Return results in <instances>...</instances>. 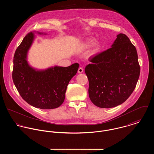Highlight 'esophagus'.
<instances>
[{
  "mask_svg": "<svg viewBox=\"0 0 154 154\" xmlns=\"http://www.w3.org/2000/svg\"><path fill=\"white\" fill-rule=\"evenodd\" d=\"M83 71H84V69H83V68H82V67H79V69H78V73H82L83 72Z\"/></svg>",
  "mask_w": 154,
  "mask_h": 154,
  "instance_id": "esophagus-1",
  "label": "esophagus"
}]
</instances>
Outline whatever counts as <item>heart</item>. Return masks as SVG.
Instances as JSON below:
<instances>
[{
  "label": "heart",
  "mask_w": 154,
  "mask_h": 154,
  "mask_svg": "<svg viewBox=\"0 0 154 154\" xmlns=\"http://www.w3.org/2000/svg\"><path fill=\"white\" fill-rule=\"evenodd\" d=\"M94 43H95V40H94V39H92V38L89 39L87 41L86 43L85 44V46L87 48H89V47H91L93 44H94ZM98 50H99V45H97L96 46V47L95 48V49H94V51H95V52H97V51H98Z\"/></svg>",
  "instance_id": "heart-1"
}]
</instances>
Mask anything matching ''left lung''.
Returning a JSON list of instances; mask_svg holds the SVG:
<instances>
[{"label": "left lung", "instance_id": "1", "mask_svg": "<svg viewBox=\"0 0 154 154\" xmlns=\"http://www.w3.org/2000/svg\"><path fill=\"white\" fill-rule=\"evenodd\" d=\"M89 62L85 72L92 103L106 109L123 103L134 91L140 75L136 48L128 37L118 34L111 48Z\"/></svg>", "mask_w": 154, "mask_h": 154}]
</instances>
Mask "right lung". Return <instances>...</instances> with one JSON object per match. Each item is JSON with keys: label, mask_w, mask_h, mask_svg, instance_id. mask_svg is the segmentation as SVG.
Wrapping results in <instances>:
<instances>
[{"label": "right lung", "mask_w": 154, "mask_h": 154, "mask_svg": "<svg viewBox=\"0 0 154 154\" xmlns=\"http://www.w3.org/2000/svg\"><path fill=\"white\" fill-rule=\"evenodd\" d=\"M34 38V32H29L17 48L14 57L12 79L20 95L28 104L40 109H56L63 103L67 87L77 73L79 65L76 63L67 67L56 66L39 70L32 67L26 58Z\"/></svg>", "instance_id": "add662e5"}]
</instances>
